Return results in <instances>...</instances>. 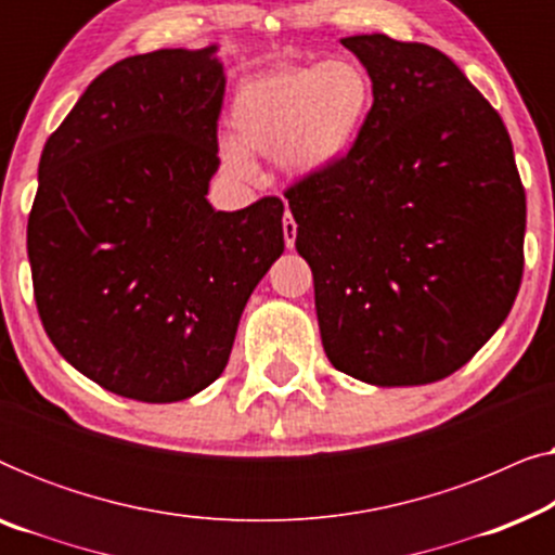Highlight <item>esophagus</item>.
<instances>
[{
  "instance_id": "esophagus-1",
  "label": "esophagus",
  "mask_w": 555,
  "mask_h": 555,
  "mask_svg": "<svg viewBox=\"0 0 555 555\" xmlns=\"http://www.w3.org/2000/svg\"><path fill=\"white\" fill-rule=\"evenodd\" d=\"M283 234H285V245H287V247H295V234H298V224H295V219H293L291 211H285Z\"/></svg>"
}]
</instances>
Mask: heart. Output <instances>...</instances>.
Here are the masks:
<instances>
[{
    "label": "heart",
    "mask_w": 555,
    "mask_h": 555,
    "mask_svg": "<svg viewBox=\"0 0 555 555\" xmlns=\"http://www.w3.org/2000/svg\"><path fill=\"white\" fill-rule=\"evenodd\" d=\"M371 108V80L351 57L283 65L234 90L219 141L222 169L249 179V156L278 158L293 177H318L346 158Z\"/></svg>",
    "instance_id": "obj_1"
}]
</instances>
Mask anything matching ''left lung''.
I'll list each match as a JSON object with an SVG mask.
<instances>
[{
	"label": "left lung",
	"mask_w": 555,
	"mask_h": 555,
	"mask_svg": "<svg viewBox=\"0 0 555 555\" xmlns=\"http://www.w3.org/2000/svg\"><path fill=\"white\" fill-rule=\"evenodd\" d=\"M374 105L340 164L285 192L328 361L376 386L454 374L511 313L526 189L498 111L444 52L340 40Z\"/></svg>",
	"instance_id": "obj_1"
}]
</instances>
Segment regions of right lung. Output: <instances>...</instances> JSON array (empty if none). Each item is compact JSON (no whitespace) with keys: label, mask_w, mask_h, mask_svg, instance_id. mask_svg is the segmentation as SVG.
Here are the masks:
<instances>
[{"label":"right lung","mask_w":555,"mask_h":555,"mask_svg":"<svg viewBox=\"0 0 555 555\" xmlns=\"http://www.w3.org/2000/svg\"><path fill=\"white\" fill-rule=\"evenodd\" d=\"M217 48L111 65L44 143L27 222L35 302L60 356L118 397L169 404L219 378L283 202H207L219 169Z\"/></svg>","instance_id":"1"}]
</instances>
